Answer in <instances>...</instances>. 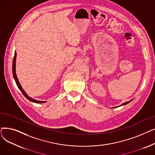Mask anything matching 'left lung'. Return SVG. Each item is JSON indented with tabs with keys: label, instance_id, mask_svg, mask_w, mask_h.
I'll return each instance as SVG.
<instances>
[{
	"label": "left lung",
	"instance_id": "left-lung-1",
	"mask_svg": "<svg viewBox=\"0 0 155 155\" xmlns=\"http://www.w3.org/2000/svg\"><path fill=\"white\" fill-rule=\"evenodd\" d=\"M133 99H132V100H131V101H128V102H124V103H123V104H122L121 105H119V106H117V107H120V106H123V105H126V104H129V102H131L132 101H133ZM112 107V108H116V107Z\"/></svg>",
	"mask_w": 155,
	"mask_h": 155
}]
</instances>
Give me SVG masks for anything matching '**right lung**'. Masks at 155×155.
Here are the masks:
<instances>
[{"mask_svg": "<svg viewBox=\"0 0 155 155\" xmlns=\"http://www.w3.org/2000/svg\"><path fill=\"white\" fill-rule=\"evenodd\" d=\"M16 56H17V54H16V51H15V53H14V59H13V62H12V73H13V77H14V78L15 80V82L16 83V84H17V86L19 88V90L21 91V92L22 93V94L24 95V97H26V98H27L29 101H30L31 102H35V103H38V104H42V103H45L46 102V101H37V100H35L34 99L31 98V97H30L29 96H28V95L26 93V92L24 91V89L22 88V86L20 84V82L19 81L18 78V77H17V75H16V73H15V61H16Z\"/></svg>", "mask_w": 155, "mask_h": 155, "instance_id": "1", "label": "right lung"}]
</instances>
